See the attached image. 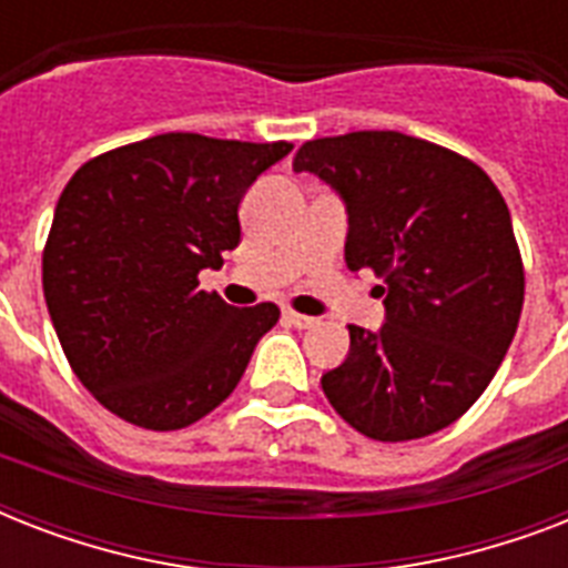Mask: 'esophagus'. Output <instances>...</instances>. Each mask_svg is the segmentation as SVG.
Returning a JSON list of instances; mask_svg holds the SVG:
<instances>
[{
  "instance_id": "34e87169",
  "label": "esophagus",
  "mask_w": 568,
  "mask_h": 568,
  "mask_svg": "<svg viewBox=\"0 0 568 568\" xmlns=\"http://www.w3.org/2000/svg\"><path fill=\"white\" fill-rule=\"evenodd\" d=\"M283 318L288 321V324H294L297 329H310L318 324V318H312V315H301V312H292V310H285Z\"/></svg>"
}]
</instances>
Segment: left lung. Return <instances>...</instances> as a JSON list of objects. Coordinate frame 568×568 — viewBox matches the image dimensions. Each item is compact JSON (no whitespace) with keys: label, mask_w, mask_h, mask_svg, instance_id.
I'll list each match as a JSON object with an SVG mask.
<instances>
[{"label":"left lung","mask_w":568,"mask_h":568,"mask_svg":"<svg viewBox=\"0 0 568 568\" xmlns=\"http://www.w3.org/2000/svg\"><path fill=\"white\" fill-rule=\"evenodd\" d=\"M294 171L342 196L347 267L383 276L386 324H351L345 363L321 377L333 409L377 442L454 424L498 372L525 303L501 191L475 162L400 132L306 141Z\"/></svg>","instance_id":"left-lung-1"}]
</instances>
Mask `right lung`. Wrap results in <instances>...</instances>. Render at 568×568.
<instances>
[{
    "label": "right lung",
    "mask_w": 568,
    "mask_h": 568,
    "mask_svg": "<svg viewBox=\"0 0 568 568\" xmlns=\"http://www.w3.org/2000/svg\"><path fill=\"white\" fill-rule=\"evenodd\" d=\"M292 144L168 132L84 162L55 205L43 297L64 356L105 409L146 430L200 422L239 386L274 303L200 288L241 241L239 203Z\"/></svg>",
    "instance_id": "right-lung-1"
}]
</instances>
